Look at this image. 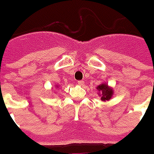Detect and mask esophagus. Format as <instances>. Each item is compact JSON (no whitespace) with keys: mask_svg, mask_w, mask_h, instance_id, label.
<instances>
[{"mask_svg":"<svg viewBox=\"0 0 154 154\" xmlns=\"http://www.w3.org/2000/svg\"><path fill=\"white\" fill-rule=\"evenodd\" d=\"M77 84H78L79 85H84V82L83 81V80H79V81H77Z\"/></svg>","mask_w":154,"mask_h":154,"instance_id":"1","label":"esophagus"}]
</instances>
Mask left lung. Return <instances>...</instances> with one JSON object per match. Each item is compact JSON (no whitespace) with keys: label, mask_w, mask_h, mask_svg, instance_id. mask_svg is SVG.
I'll return each mask as SVG.
<instances>
[{"label":"left lung","mask_w":154,"mask_h":154,"mask_svg":"<svg viewBox=\"0 0 154 154\" xmlns=\"http://www.w3.org/2000/svg\"><path fill=\"white\" fill-rule=\"evenodd\" d=\"M97 89L99 92H101V100L102 101H106V100H109L111 99L112 96L114 94V91L111 88L108 86V84H101L100 85L97 87Z\"/></svg>","instance_id":"left-lung-1"}]
</instances>
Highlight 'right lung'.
I'll use <instances>...</instances> for the list:
<instances>
[{
	"label": "right lung",
	"instance_id": "1",
	"mask_svg": "<svg viewBox=\"0 0 154 154\" xmlns=\"http://www.w3.org/2000/svg\"><path fill=\"white\" fill-rule=\"evenodd\" d=\"M56 87H57V86H56Z\"/></svg>",
	"mask_w": 154,
	"mask_h": 154
}]
</instances>
